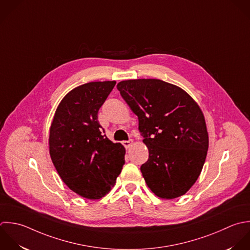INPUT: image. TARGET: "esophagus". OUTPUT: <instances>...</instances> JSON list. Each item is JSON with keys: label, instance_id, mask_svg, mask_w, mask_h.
Instances as JSON below:
<instances>
[{"label": "esophagus", "instance_id": "34e87169", "mask_svg": "<svg viewBox=\"0 0 250 250\" xmlns=\"http://www.w3.org/2000/svg\"><path fill=\"white\" fill-rule=\"evenodd\" d=\"M122 143H123V145L125 146V149H128V148H130V146L133 145V140L130 139V140H128V141H123Z\"/></svg>", "mask_w": 250, "mask_h": 250}]
</instances>
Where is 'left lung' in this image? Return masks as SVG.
<instances>
[{
  "mask_svg": "<svg viewBox=\"0 0 250 250\" xmlns=\"http://www.w3.org/2000/svg\"><path fill=\"white\" fill-rule=\"evenodd\" d=\"M121 95L138 117L149 159L140 167L159 198L185 195L199 178L208 150L204 113L181 87L158 79L122 81Z\"/></svg>",
  "mask_w": 250,
  "mask_h": 250,
  "instance_id": "8db88e82",
  "label": "left lung"
}]
</instances>
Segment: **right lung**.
Listing matches in <instances>:
<instances>
[{"instance_id":"add662e5","label":"right lung","mask_w":250,"mask_h":250,"mask_svg":"<svg viewBox=\"0 0 250 250\" xmlns=\"http://www.w3.org/2000/svg\"><path fill=\"white\" fill-rule=\"evenodd\" d=\"M115 84L91 82L73 88L58 104L49 127V155L56 171L70 190L88 200L106 196L125 164V147L103 135L97 121Z\"/></svg>"}]
</instances>
